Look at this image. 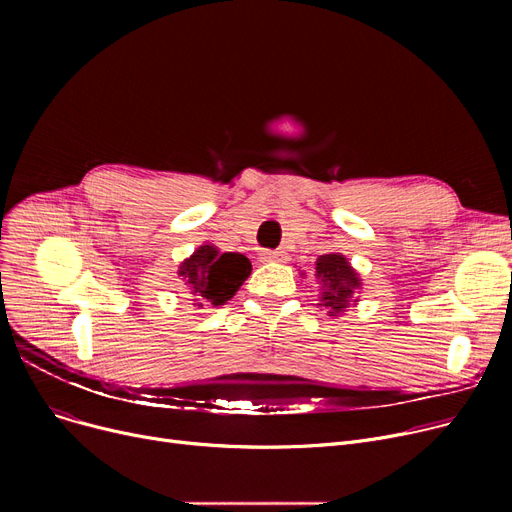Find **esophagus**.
<instances>
[{"label": "esophagus", "instance_id": "esophagus-1", "mask_svg": "<svg viewBox=\"0 0 512 512\" xmlns=\"http://www.w3.org/2000/svg\"><path fill=\"white\" fill-rule=\"evenodd\" d=\"M259 259L263 263H282L286 259V255H284V251H263L259 255Z\"/></svg>", "mask_w": 512, "mask_h": 512}]
</instances>
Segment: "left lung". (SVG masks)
Here are the masks:
<instances>
[{"label": "left lung", "instance_id": "obj_1", "mask_svg": "<svg viewBox=\"0 0 512 512\" xmlns=\"http://www.w3.org/2000/svg\"><path fill=\"white\" fill-rule=\"evenodd\" d=\"M313 276L319 284L317 305L326 307L328 315H342L348 307L359 303V290L363 286L361 276L342 253L319 255Z\"/></svg>", "mask_w": 512, "mask_h": 512}]
</instances>
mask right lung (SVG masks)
Masks as SVG:
<instances>
[{
	"mask_svg": "<svg viewBox=\"0 0 512 512\" xmlns=\"http://www.w3.org/2000/svg\"><path fill=\"white\" fill-rule=\"evenodd\" d=\"M251 270V261L245 255L222 253L205 242L180 263L178 276H182L193 305L203 309V305L220 307L230 301L251 276Z\"/></svg>",
	"mask_w": 512,
	"mask_h": 512,
	"instance_id": "right-lung-1",
	"label": "right lung"
}]
</instances>
